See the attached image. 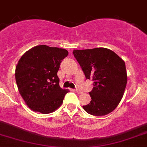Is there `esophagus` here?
Masks as SVG:
<instances>
[{"instance_id":"obj_1","label":"esophagus","mask_w":147,"mask_h":147,"mask_svg":"<svg viewBox=\"0 0 147 147\" xmlns=\"http://www.w3.org/2000/svg\"><path fill=\"white\" fill-rule=\"evenodd\" d=\"M76 93H78V94H82V91H81V90H78V89H76Z\"/></svg>"}]
</instances>
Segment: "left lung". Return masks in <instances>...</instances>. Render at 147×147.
Returning <instances> with one entry per match:
<instances>
[{
    "label": "left lung",
    "instance_id": "8db88e82",
    "mask_svg": "<svg viewBox=\"0 0 147 147\" xmlns=\"http://www.w3.org/2000/svg\"><path fill=\"white\" fill-rule=\"evenodd\" d=\"M86 79L93 81L89 93L90 103L83 106L85 111L95 116H103L118 105L127 82L125 63L114 51L107 48L73 51Z\"/></svg>",
    "mask_w": 147,
    "mask_h": 147
}]
</instances>
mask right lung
Masks as SVG:
<instances>
[{
    "label": "right lung",
    "mask_w": 147,
    "mask_h": 147,
    "mask_svg": "<svg viewBox=\"0 0 147 147\" xmlns=\"http://www.w3.org/2000/svg\"><path fill=\"white\" fill-rule=\"evenodd\" d=\"M67 50L38 45L21 57L16 68L18 90L26 105L34 112L48 114L61 105L68 89L59 86L57 72Z\"/></svg>",
    "instance_id": "1"
}]
</instances>
